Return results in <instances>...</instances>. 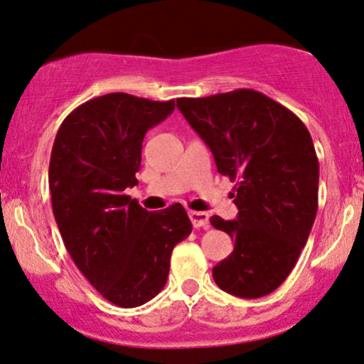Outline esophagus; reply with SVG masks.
Segmentation results:
<instances>
[{
	"label": "esophagus",
	"instance_id": "obj_1",
	"mask_svg": "<svg viewBox=\"0 0 364 364\" xmlns=\"http://www.w3.org/2000/svg\"><path fill=\"white\" fill-rule=\"evenodd\" d=\"M208 218H210V215L207 212H190V220H191V224H193V227H196V229H200V227L207 229Z\"/></svg>",
	"mask_w": 364,
	"mask_h": 364
}]
</instances>
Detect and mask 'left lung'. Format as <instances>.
Here are the masks:
<instances>
[{
  "label": "left lung",
  "mask_w": 364,
  "mask_h": 364,
  "mask_svg": "<svg viewBox=\"0 0 364 364\" xmlns=\"http://www.w3.org/2000/svg\"><path fill=\"white\" fill-rule=\"evenodd\" d=\"M176 105L210 147L218 173L235 181L237 218H210L234 239L213 279L240 299L269 295L295 268L317 215L318 159L307 127L254 90L178 98Z\"/></svg>",
  "instance_id": "1"
}]
</instances>
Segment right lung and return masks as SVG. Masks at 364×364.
I'll return each instance as SVG.
<instances>
[{"instance_id": "1", "label": "right lung", "mask_w": 364, "mask_h": 364, "mask_svg": "<svg viewBox=\"0 0 364 364\" xmlns=\"http://www.w3.org/2000/svg\"><path fill=\"white\" fill-rule=\"evenodd\" d=\"M173 110L174 100L98 96L64 118L52 146L49 188L64 246L87 282L122 309L163 290L171 252L191 234L181 203L147 212L124 193L139 183L144 135Z\"/></svg>"}]
</instances>
